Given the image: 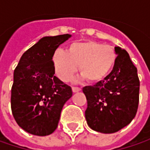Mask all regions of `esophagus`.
<instances>
[{"label":"esophagus","mask_w":150,"mask_h":150,"mask_svg":"<svg viewBox=\"0 0 150 150\" xmlns=\"http://www.w3.org/2000/svg\"><path fill=\"white\" fill-rule=\"evenodd\" d=\"M72 89L73 93H78L79 91H81V88H78V87H72Z\"/></svg>","instance_id":"34e87169"}]
</instances>
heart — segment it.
I'll return each instance as SVG.
<instances>
[{"label": "heart", "mask_w": 150, "mask_h": 150, "mask_svg": "<svg viewBox=\"0 0 150 150\" xmlns=\"http://www.w3.org/2000/svg\"><path fill=\"white\" fill-rule=\"evenodd\" d=\"M117 54L112 46L95 42H74L67 52L58 49L53 55L55 71L64 82L79 72L90 83H98L110 72Z\"/></svg>", "instance_id": "heart-1"}]
</instances>
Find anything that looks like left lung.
<instances>
[{
	"instance_id": "8db88e82",
	"label": "left lung",
	"mask_w": 150,
	"mask_h": 150,
	"mask_svg": "<svg viewBox=\"0 0 150 150\" xmlns=\"http://www.w3.org/2000/svg\"><path fill=\"white\" fill-rule=\"evenodd\" d=\"M110 72L103 81L86 86L83 92L87 98L85 118L94 131L112 134L122 129L135 117L139 106V79L129 55L119 47Z\"/></svg>"
}]
</instances>
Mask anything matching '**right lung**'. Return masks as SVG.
I'll return each instance as SVG.
<instances>
[{"mask_svg": "<svg viewBox=\"0 0 150 150\" xmlns=\"http://www.w3.org/2000/svg\"><path fill=\"white\" fill-rule=\"evenodd\" d=\"M71 37L63 34L41 38L23 53L14 70L11 111L17 124L29 134H52L62 107L72 97L71 87L54 76L52 61L56 49Z\"/></svg>", "mask_w": 150, "mask_h": 150, "instance_id": "obj_1", "label": "right lung"}]
</instances>
